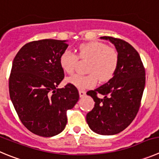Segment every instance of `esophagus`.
Segmentation results:
<instances>
[{
	"instance_id": "obj_1",
	"label": "esophagus",
	"mask_w": 159,
	"mask_h": 159,
	"mask_svg": "<svg viewBox=\"0 0 159 159\" xmlns=\"http://www.w3.org/2000/svg\"><path fill=\"white\" fill-rule=\"evenodd\" d=\"M79 94H80V97H84L86 94V91L84 90H80L79 91Z\"/></svg>"
}]
</instances>
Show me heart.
Returning a JSON list of instances; mask_svg holds the SVG:
<instances>
[{"mask_svg": "<svg viewBox=\"0 0 159 159\" xmlns=\"http://www.w3.org/2000/svg\"><path fill=\"white\" fill-rule=\"evenodd\" d=\"M79 58L89 60L87 66L88 75L75 74L69 77L67 82L79 89L94 87L98 81L110 80L115 75L118 66L119 58L116 51L101 42L84 43L79 47L78 56L69 49H66L60 57V65L66 73L72 74L78 64Z\"/></svg>", "mask_w": 159, "mask_h": 159, "instance_id": "b5f03b06", "label": "heart"}]
</instances>
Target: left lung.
Instances as JSON below:
<instances>
[{
	"label": "left lung",
	"mask_w": 159,
	"mask_h": 159,
	"mask_svg": "<svg viewBox=\"0 0 159 159\" xmlns=\"http://www.w3.org/2000/svg\"><path fill=\"white\" fill-rule=\"evenodd\" d=\"M116 47L119 62L117 69L108 83L87 91L94 106L87 114V122L93 132L100 135H115L135 119L141 104L145 87V68L137 51L120 39L103 36ZM100 94L103 98L97 96Z\"/></svg>",
	"instance_id": "left-lung-1"
}]
</instances>
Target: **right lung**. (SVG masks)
<instances>
[{"instance_id": "obj_1", "label": "right lung", "mask_w": 159, "mask_h": 159, "mask_svg": "<svg viewBox=\"0 0 159 159\" xmlns=\"http://www.w3.org/2000/svg\"><path fill=\"white\" fill-rule=\"evenodd\" d=\"M66 41L43 39L25 44L13 60L9 94L23 125L32 133L50 137L61 132L67 111L78 102L76 87L57 88L65 77L60 57Z\"/></svg>"}]
</instances>
